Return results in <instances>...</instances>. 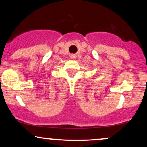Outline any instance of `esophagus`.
Returning a JSON list of instances; mask_svg holds the SVG:
<instances>
[{
  "label": "esophagus",
  "instance_id": "34e87169",
  "mask_svg": "<svg viewBox=\"0 0 147 147\" xmlns=\"http://www.w3.org/2000/svg\"><path fill=\"white\" fill-rule=\"evenodd\" d=\"M71 58H75V56L74 55H71Z\"/></svg>",
  "mask_w": 147,
  "mask_h": 147
}]
</instances>
